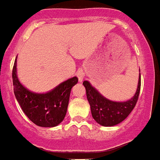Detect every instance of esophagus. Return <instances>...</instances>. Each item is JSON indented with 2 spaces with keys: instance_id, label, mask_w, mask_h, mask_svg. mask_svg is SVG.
I'll use <instances>...</instances> for the list:
<instances>
[{
  "instance_id": "obj_1",
  "label": "esophagus",
  "mask_w": 160,
  "mask_h": 160,
  "mask_svg": "<svg viewBox=\"0 0 160 160\" xmlns=\"http://www.w3.org/2000/svg\"><path fill=\"white\" fill-rule=\"evenodd\" d=\"M76 75H77V77L78 78L79 82H82L83 80L84 76H85V73H84V72H83L82 69H80V70H78L77 72H76Z\"/></svg>"
}]
</instances>
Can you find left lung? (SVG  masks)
I'll list each match as a JSON object with an SVG mask.
<instances>
[{"mask_svg":"<svg viewBox=\"0 0 160 160\" xmlns=\"http://www.w3.org/2000/svg\"><path fill=\"white\" fill-rule=\"evenodd\" d=\"M82 84L93 118L102 126L111 127L123 121L136 106L141 90V74L135 96L126 102H116L105 98L88 81H84Z\"/></svg>","mask_w":160,"mask_h":160,"instance_id":"left-lung-1","label":"left lung"}]
</instances>
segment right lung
Returning a JSON list of instances; mask_svg holds the SVG:
<instances>
[{"instance_id": "1", "label": "right lung", "mask_w": 160, "mask_h": 160, "mask_svg": "<svg viewBox=\"0 0 160 160\" xmlns=\"http://www.w3.org/2000/svg\"><path fill=\"white\" fill-rule=\"evenodd\" d=\"M16 59L17 57L12 70V78L14 95L23 111L38 126L45 128L57 126L65 117L71 89L78 81V78L68 79L45 94L34 93L25 88L18 81Z\"/></svg>"}]
</instances>
